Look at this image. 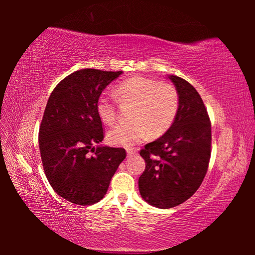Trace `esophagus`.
<instances>
[{"mask_svg": "<svg viewBox=\"0 0 255 255\" xmlns=\"http://www.w3.org/2000/svg\"><path fill=\"white\" fill-rule=\"evenodd\" d=\"M133 154H136V150H133V149H128L127 150V155L128 156H131Z\"/></svg>", "mask_w": 255, "mask_h": 255, "instance_id": "obj_1", "label": "esophagus"}]
</instances>
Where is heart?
<instances>
[{"mask_svg":"<svg viewBox=\"0 0 255 255\" xmlns=\"http://www.w3.org/2000/svg\"><path fill=\"white\" fill-rule=\"evenodd\" d=\"M116 99L133 104L130 112L132 122L119 124L107 134L108 142L116 147L132 148L148 137L163 134L174 123L178 112V94L172 84L145 77H133L123 81L115 89ZM96 112L106 125L115 123L116 100L103 93L96 102Z\"/></svg>","mask_w":255,"mask_h":255,"instance_id":"b5f03b06","label":"heart"}]
</instances>
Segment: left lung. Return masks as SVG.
I'll use <instances>...</instances> for the list:
<instances>
[{"label": "left lung", "mask_w": 255, "mask_h": 255, "mask_svg": "<svg viewBox=\"0 0 255 255\" xmlns=\"http://www.w3.org/2000/svg\"><path fill=\"white\" fill-rule=\"evenodd\" d=\"M167 78L177 91L178 112L163 136L140 151L145 169L138 181L141 197L162 209L175 207L197 191L208 169L211 147V125L202 97L184 79Z\"/></svg>", "instance_id": "8db88e82"}]
</instances>
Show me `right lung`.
<instances>
[{
	"mask_svg": "<svg viewBox=\"0 0 255 255\" xmlns=\"http://www.w3.org/2000/svg\"><path fill=\"white\" fill-rule=\"evenodd\" d=\"M122 73L79 70L64 78L48 100L39 128L40 156L53 191L70 203L100 202L126 158L125 149L100 144L104 133L96 112L99 96Z\"/></svg>",
	"mask_w": 255,
	"mask_h": 255,
	"instance_id": "1",
	"label": "right lung"
}]
</instances>
